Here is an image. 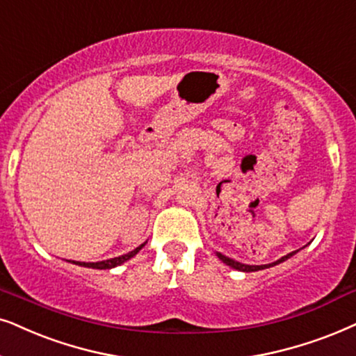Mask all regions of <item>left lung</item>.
<instances>
[{"mask_svg": "<svg viewBox=\"0 0 356 356\" xmlns=\"http://www.w3.org/2000/svg\"><path fill=\"white\" fill-rule=\"evenodd\" d=\"M302 248H304V247H302ZM298 252H299V250H294V252H291V253H288V255L281 257L280 260H276V261H273V263H268V265H245V263H240V261H237V260H234V258H229V257L222 255V253H219V252H216V257H218L219 260L222 261V263H225V265H229L230 268H234V270H238V271H245V273H250V271L265 270V268H270V266L280 265V263H283V261L288 260V258H291V257H293V255H296Z\"/></svg>", "mask_w": 356, "mask_h": 356, "instance_id": "left-lung-1", "label": "left lung"}]
</instances>
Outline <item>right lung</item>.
<instances>
[{
  "instance_id": "right-lung-1",
  "label": "right lung",
  "mask_w": 356,
  "mask_h": 356,
  "mask_svg": "<svg viewBox=\"0 0 356 356\" xmlns=\"http://www.w3.org/2000/svg\"><path fill=\"white\" fill-rule=\"evenodd\" d=\"M147 242L142 243V245H138L137 248H134L132 252L126 253V255H119V257H114V258H109V260H103V261H93V263H88V261H72L73 265H78V266H85V268H95V270H111V268H116V266L122 265V263H126L127 260H131L132 257H136L138 252L144 248Z\"/></svg>"
}]
</instances>
